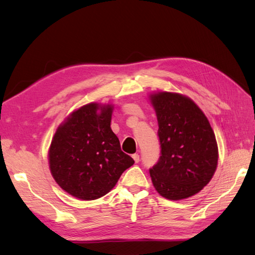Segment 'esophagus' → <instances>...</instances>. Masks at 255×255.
<instances>
[{"mask_svg": "<svg viewBox=\"0 0 255 255\" xmlns=\"http://www.w3.org/2000/svg\"><path fill=\"white\" fill-rule=\"evenodd\" d=\"M132 158H133V160H134V162H136V163H138V162L140 161V156H139V154H137V153L132 154Z\"/></svg>", "mask_w": 255, "mask_h": 255, "instance_id": "34e87169", "label": "esophagus"}]
</instances>
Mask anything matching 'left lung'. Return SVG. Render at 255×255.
Listing matches in <instances>:
<instances>
[{"instance_id": "left-lung-1", "label": "left lung", "mask_w": 255, "mask_h": 255, "mask_svg": "<svg viewBox=\"0 0 255 255\" xmlns=\"http://www.w3.org/2000/svg\"><path fill=\"white\" fill-rule=\"evenodd\" d=\"M153 107L161 155L150 169L155 190L171 201L200 192L212 179L218 163V146L208 118L190 98L171 92H153Z\"/></svg>"}]
</instances>
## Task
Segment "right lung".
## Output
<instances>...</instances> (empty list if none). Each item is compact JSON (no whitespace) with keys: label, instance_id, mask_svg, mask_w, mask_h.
<instances>
[{"label":"right lung","instance_id":"add662e5","mask_svg":"<svg viewBox=\"0 0 255 255\" xmlns=\"http://www.w3.org/2000/svg\"><path fill=\"white\" fill-rule=\"evenodd\" d=\"M113 104L93 102L74 110L55 130L48 149L50 173L72 197L94 201L107 194L133 159L110 128Z\"/></svg>","mask_w":255,"mask_h":255}]
</instances>
